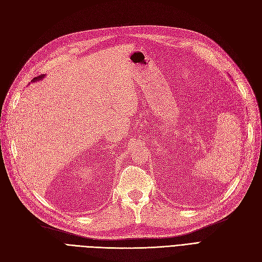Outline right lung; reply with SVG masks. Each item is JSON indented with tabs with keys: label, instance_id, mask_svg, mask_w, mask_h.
<instances>
[{
	"label": "right lung",
	"instance_id": "right-lung-1",
	"mask_svg": "<svg viewBox=\"0 0 262 262\" xmlns=\"http://www.w3.org/2000/svg\"><path fill=\"white\" fill-rule=\"evenodd\" d=\"M44 76H45V75H41V76H39V77H35V78H33V79L31 80V82H35V81H39V80L43 79V78H44Z\"/></svg>",
	"mask_w": 262,
	"mask_h": 262
}]
</instances>
